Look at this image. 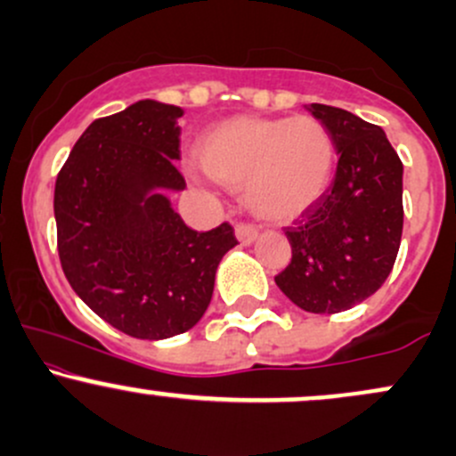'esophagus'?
Segmentation results:
<instances>
[{
    "instance_id": "esophagus-1",
    "label": "esophagus",
    "mask_w": 456,
    "mask_h": 456,
    "mask_svg": "<svg viewBox=\"0 0 456 456\" xmlns=\"http://www.w3.org/2000/svg\"><path fill=\"white\" fill-rule=\"evenodd\" d=\"M235 235H238L240 244L248 246L255 242V238H257V227L250 223H238L235 224Z\"/></svg>"
}]
</instances>
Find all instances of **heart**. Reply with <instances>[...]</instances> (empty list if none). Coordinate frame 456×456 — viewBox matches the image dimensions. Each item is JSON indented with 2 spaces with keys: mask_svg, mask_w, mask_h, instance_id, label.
Instances as JSON below:
<instances>
[{
  "mask_svg": "<svg viewBox=\"0 0 456 456\" xmlns=\"http://www.w3.org/2000/svg\"><path fill=\"white\" fill-rule=\"evenodd\" d=\"M334 160L332 133L311 115L232 118L199 143L206 174L224 186L244 188L250 210L276 223L315 206L332 180Z\"/></svg>",
  "mask_w": 456,
  "mask_h": 456,
  "instance_id": "1",
  "label": "heart"
}]
</instances>
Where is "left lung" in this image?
Masks as SVG:
<instances>
[{
    "instance_id": "8db88e82",
    "label": "left lung",
    "mask_w": 456,
    "mask_h": 456,
    "mask_svg": "<svg viewBox=\"0 0 456 456\" xmlns=\"http://www.w3.org/2000/svg\"><path fill=\"white\" fill-rule=\"evenodd\" d=\"M311 113L332 133L337 174L322 199L285 235L291 261L276 285L317 315L347 311L388 279L403 233V162L386 133L328 104Z\"/></svg>"
}]
</instances>
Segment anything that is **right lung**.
<instances>
[{
  "label": "right lung",
  "instance_id": "add662e5",
  "mask_svg": "<svg viewBox=\"0 0 456 456\" xmlns=\"http://www.w3.org/2000/svg\"><path fill=\"white\" fill-rule=\"evenodd\" d=\"M182 109L139 101L98 118L55 182L57 253L77 296L119 332L175 337L203 317L238 240L229 223L195 232L151 188L182 191Z\"/></svg>",
  "mask_w": 456,
  "mask_h": 456
}]
</instances>
